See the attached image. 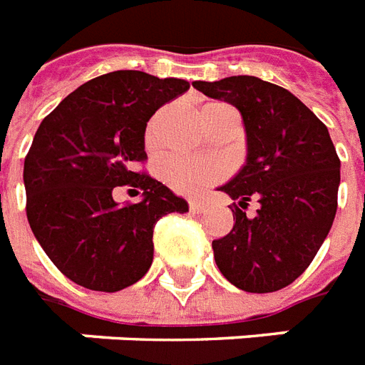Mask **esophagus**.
<instances>
[{"instance_id":"esophagus-1","label":"esophagus","mask_w":365,"mask_h":365,"mask_svg":"<svg viewBox=\"0 0 365 365\" xmlns=\"http://www.w3.org/2000/svg\"><path fill=\"white\" fill-rule=\"evenodd\" d=\"M189 210L193 214H201L205 210V202L201 201H189Z\"/></svg>"}]
</instances>
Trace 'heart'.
Wrapping results in <instances>:
<instances>
[{
	"mask_svg": "<svg viewBox=\"0 0 365 365\" xmlns=\"http://www.w3.org/2000/svg\"><path fill=\"white\" fill-rule=\"evenodd\" d=\"M214 107H226L224 103H210L202 107L201 113ZM147 145L153 143V130L149 128L145 133ZM163 180L170 185L174 191L187 197L201 195L205 189H208L212 183L220 182L226 168L218 160H197V158H168L160 168Z\"/></svg>",
	"mask_w": 365,
	"mask_h": 365,
	"instance_id": "heart-1",
	"label": "heart"
}]
</instances>
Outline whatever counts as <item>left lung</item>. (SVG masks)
I'll return each mask as SVG.
<instances>
[{
	"instance_id": "1",
	"label": "left lung",
	"mask_w": 365,
	"mask_h": 365,
	"mask_svg": "<svg viewBox=\"0 0 365 365\" xmlns=\"http://www.w3.org/2000/svg\"><path fill=\"white\" fill-rule=\"evenodd\" d=\"M193 88L235 105L249 143L243 170L220 187L239 205L232 232L212 241L216 264L247 293L279 291L310 266L337 212L341 160L327 126L291 91L260 78ZM250 198L261 202L255 217L244 212Z\"/></svg>"
}]
</instances>
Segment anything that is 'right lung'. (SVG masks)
<instances>
[{
	"label": "right lung",
	"mask_w": 365,
	"mask_h": 365,
	"mask_svg": "<svg viewBox=\"0 0 365 365\" xmlns=\"http://www.w3.org/2000/svg\"><path fill=\"white\" fill-rule=\"evenodd\" d=\"M189 90L180 78L116 71L82 83L41 120L24 158L26 216L51 262L76 285L115 293L153 262V227L187 202L147 172L145 126ZM130 187L139 203L116 205Z\"/></svg>",
	"instance_id": "right-lung-1"
}]
</instances>
